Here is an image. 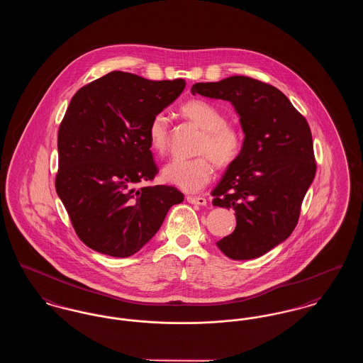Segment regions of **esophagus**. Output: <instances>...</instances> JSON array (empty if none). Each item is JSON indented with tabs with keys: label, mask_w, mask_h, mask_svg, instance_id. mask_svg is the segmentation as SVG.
Masks as SVG:
<instances>
[{
	"label": "esophagus",
	"mask_w": 363,
	"mask_h": 363,
	"mask_svg": "<svg viewBox=\"0 0 363 363\" xmlns=\"http://www.w3.org/2000/svg\"><path fill=\"white\" fill-rule=\"evenodd\" d=\"M186 200L190 204H196V206H207V199L201 197V196H186Z\"/></svg>",
	"instance_id": "esophagus-1"
}]
</instances>
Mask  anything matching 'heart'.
Returning a JSON list of instances; mask_svg holds the SVG:
<instances>
[{
	"label": "heart",
	"mask_w": 363,
	"mask_h": 363,
	"mask_svg": "<svg viewBox=\"0 0 363 363\" xmlns=\"http://www.w3.org/2000/svg\"><path fill=\"white\" fill-rule=\"evenodd\" d=\"M179 111L182 117L204 132L197 150L203 156L174 159L164 166L163 178L179 189L196 193L204 189L213 178L212 160L218 167L225 169L238 159L243 147V135L238 126L225 122V114L218 106L204 99H190L179 107ZM147 136L155 154L163 155L167 151L170 126L163 113H157L151 118Z\"/></svg>",
	"instance_id": "1"
}]
</instances>
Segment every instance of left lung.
Returning a JSON list of instances; mask_svg holds the SVG:
<instances>
[{
    "label": "left lung",
    "mask_w": 363,
    "mask_h": 363,
    "mask_svg": "<svg viewBox=\"0 0 363 363\" xmlns=\"http://www.w3.org/2000/svg\"><path fill=\"white\" fill-rule=\"evenodd\" d=\"M191 94L227 101L240 116L241 155L212 190V204L233 208L237 225L216 246L228 259H257L298 223L315 175L311 128L281 91L252 77L196 83Z\"/></svg>",
    "instance_id": "obj_1"
}]
</instances>
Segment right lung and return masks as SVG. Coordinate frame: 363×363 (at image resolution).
Returning a JSON list of instances; mask_svg holds the SVG:
<instances>
[{
	"label": "right lung",
	"mask_w": 363,
	"mask_h": 363,
	"mask_svg": "<svg viewBox=\"0 0 363 363\" xmlns=\"http://www.w3.org/2000/svg\"><path fill=\"white\" fill-rule=\"evenodd\" d=\"M184 88L182 79L152 82L114 70L72 98L58 130L55 190L79 238L95 252L138 253L184 201L173 186L135 188L157 174L148 123Z\"/></svg>",
	"instance_id": "1"
}]
</instances>
